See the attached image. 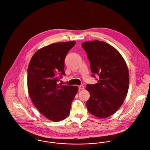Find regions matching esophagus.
<instances>
[{
  "instance_id": "1",
  "label": "esophagus",
  "mask_w": 150,
  "mask_h": 150,
  "mask_svg": "<svg viewBox=\"0 0 150 150\" xmlns=\"http://www.w3.org/2000/svg\"><path fill=\"white\" fill-rule=\"evenodd\" d=\"M79 90H83L84 89V86L83 85H80L79 86Z\"/></svg>"
}]
</instances>
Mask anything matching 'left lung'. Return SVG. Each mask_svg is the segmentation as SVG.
Wrapping results in <instances>:
<instances>
[{
    "label": "left lung",
    "mask_w": 150,
    "mask_h": 150,
    "mask_svg": "<svg viewBox=\"0 0 150 150\" xmlns=\"http://www.w3.org/2000/svg\"><path fill=\"white\" fill-rule=\"evenodd\" d=\"M82 47L90 61L93 77L99 76L97 83L86 88L90 93L88 110L96 117H108L120 108L127 94L129 74L126 63L116 49L104 42H85Z\"/></svg>",
    "instance_id": "1"
}]
</instances>
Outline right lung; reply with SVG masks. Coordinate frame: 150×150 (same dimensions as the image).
Instances as JSON below:
<instances>
[{
	"label": "right lung",
	"instance_id": "right-lung-1",
	"mask_svg": "<svg viewBox=\"0 0 150 150\" xmlns=\"http://www.w3.org/2000/svg\"><path fill=\"white\" fill-rule=\"evenodd\" d=\"M75 41L54 43L45 46L33 55L28 68L27 85L31 100L48 120L59 122L69 114L77 86L58 84L65 75L64 60Z\"/></svg>",
	"mask_w": 150,
	"mask_h": 150
}]
</instances>
